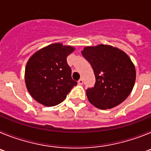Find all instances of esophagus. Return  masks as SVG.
I'll list each match as a JSON object with an SVG mask.
<instances>
[{
    "label": "esophagus",
    "instance_id": "obj_1",
    "mask_svg": "<svg viewBox=\"0 0 151 151\" xmlns=\"http://www.w3.org/2000/svg\"><path fill=\"white\" fill-rule=\"evenodd\" d=\"M78 85H82V84L84 83L83 78H80V79L78 81Z\"/></svg>",
    "mask_w": 151,
    "mask_h": 151
}]
</instances>
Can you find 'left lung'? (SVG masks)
I'll list each match as a JSON object with an SVG mask.
<instances>
[{"mask_svg": "<svg viewBox=\"0 0 151 151\" xmlns=\"http://www.w3.org/2000/svg\"><path fill=\"white\" fill-rule=\"evenodd\" d=\"M82 54L95 76L94 86L86 90L91 104L106 110L123 102L132 91L136 78L135 68L127 54L104 45L86 47Z\"/></svg>", "mask_w": 151, "mask_h": 151, "instance_id": "left-lung-1", "label": "left lung"}]
</instances>
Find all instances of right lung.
Instances as JSON below:
<instances>
[{"mask_svg": "<svg viewBox=\"0 0 151 151\" xmlns=\"http://www.w3.org/2000/svg\"><path fill=\"white\" fill-rule=\"evenodd\" d=\"M73 50V47L53 44L36 52L29 60L25 80L28 91L36 101L47 106L59 104L77 85L66 61Z\"/></svg>", "mask_w": 151, "mask_h": 151, "instance_id": "right-lung-1", "label": "right lung"}]
</instances>
